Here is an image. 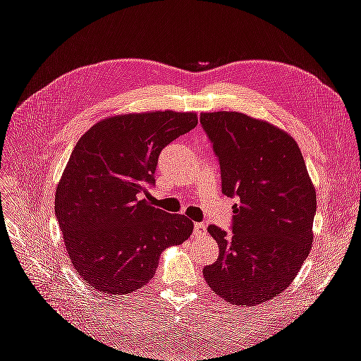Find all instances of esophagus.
<instances>
[{
    "instance_id": "esophagus-1",
    "label": "esophagus",
    "mask_w": 361,
    "mask_h": 361,
    "mask_svg": "<svg viewBox=\"0 0 361 361\" xmlns=\"http://www.w3.org/2000/svg\"><path fill=\"white\" fill-rule=\"evenodd\" d=\"M194 235L195 236L206 235V226L203 223H195L194 224Z\"/></svg>"
}]
</instances>
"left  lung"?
I'll return each mask as SVG.
<instances>
[{"instance_id": "8db88e82", "label": "left lung", "mask_w": 361, "mask_h": 361, "mask_svg": "<svg viewBox=\"0 0 361 361\" xmlns=\"http://www.w3.org/2000/svg\"><path fill=\"white\" fill-rule=\"evenodd\" d=\"M220 162L221 191L236 197L232 232L211 224L220 255L203 269L209 288L239 307L285 290L307 259L316 192L301 150L285 130L243 113H202Z\"/></svg>"}]
</instances>
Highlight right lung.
Wrapping results in <instances>:
<instances>
[{
    "mask_svg": "<svg viewBox=\"0 0 361 361\" xmlns=\"http://www.w3.org/2000/svg\"><path fill=\"white\" fill-rule=\"evenodd\" d=\"M195 113L149 111L101 120L80 138L56 190V215L73 268L102 293L126 295L154 279L159 255L192 221L150 206L161 150L197 126Z\"/></svg>",
    "mask_w": 361,
    "mask_h": 361,
    "instance_id": "1",
    "label": "right lung"
}]
</instances>
